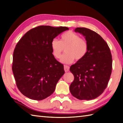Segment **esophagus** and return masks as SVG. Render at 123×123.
I'll use <instances>...</instances> for the list:
<instances>
[{"mask_svg": "<svg viewBox=\"0 0 123 123\" xmlns=\"http://www.w3.org/2000/svg\"><path fill=\"white\" fill-rule=\"evenodd\" d=\"M64 70H65V72L69 71V67L67 65L64 66Z\"/></svg>", "mask_w": 123, "mask_h": 123, "instance_id": "1", "label": "esophagus"}]
</instances>
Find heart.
Returning <instances> with one entry per match:
<instances>
[{
	"mask_svg": "<svg viewBox=\"0 0 123 123\" xmlns=\"http://www.w3.org/2000/svg\"><path fill=\"white\" fill-rule=\"evenodd\" d=\"M52 54L55 58L61 57L65 49V54L61 57V62L69 64L76 61H80L85 57L88 50L87 42L73 31H68L62 34L60 40L53 39L50 43Z\"/></svg>",
	"mask_w": 123,
	"mask_h": 123,
	"instance_id": "heart-1",
	"label": "heart"
}]
</instances>
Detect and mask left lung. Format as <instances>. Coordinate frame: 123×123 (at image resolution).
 Here are the masks:
<instances>
[{
    "label": "left lung",
    "instance_id": "8db88e82",
    "mask_svg": "<svg viewBox=\"0 0 123 123\" xmlns=\"http://www.w3.org/2000/svg\"><path fill=\"white\" fill-rule=\"evenodd\" d=\"M88 44V50L82 59L71 65L70 71L74 80L70 91L80 100L97 98L106 89L112 69V59L106 42L97 33L86 28H77Z\"/></svg>",
    "mask_w": 123,
    "mask_h": 123
}]
</instances>
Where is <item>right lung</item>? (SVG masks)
<instances>
[{
    "label": "right lung",
    "instance_id": "obj_1",
    "mask_svg": "<svg viewBox=\"0 0 123 123\" xmlns=\"http://www.w3.org/2000/svg\"><path fill=\"white\" fill-rule=\"evenodd\" d=\"M67 27L41 25L32 29L14 49L12 69L16 85L25 96L42 100L54 92L65 73L64 65L54 57L50 43Z\"/></svg>",
    "mask_w": 123,
    "mask_h": 123
}]
</instances>
